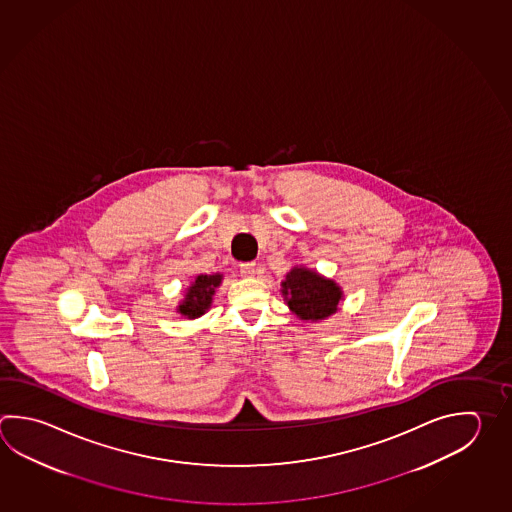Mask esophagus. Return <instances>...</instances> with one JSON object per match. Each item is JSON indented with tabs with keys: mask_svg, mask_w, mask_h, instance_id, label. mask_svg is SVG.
I'll return each mask as SVG.
<instances>
[{
	"mask_svg": "<svg viewBox=\"0 0 512 512\" xmlns=\"http://www.w3.org/2000/svg\"><path fill=\"white\" fill-rule=\"evenodd\" d=\"M241 273L244 277H253L255 275V262H242Z\"/></svg>",
	"mask_w": 512,
	"mask_h": 512,
	"instance_id": "34e87169",
	"label": "esophagus"
}]
</instances>
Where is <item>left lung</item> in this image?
<instances>
[{
  "instance_id": "obj_1",
  "label": "left lung",
  "mask_w": 512,
  "mask_h": 512,
  "mask_svg": "<svg viewBox=\"0 0 512 512\" xmlns=\"http://www.w3.org/2000/svg\"><path fill=\"white\" fill-rule=\"evenodd\" d=\"M282 286V297L300 320H324L335 315L342 290L335 280L322 277L315 270L295 266L288 271Z\"/></svg>"
}]
</instances>
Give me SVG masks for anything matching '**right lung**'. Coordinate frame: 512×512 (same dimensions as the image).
Wrapping results in <instances>:
<instances>
[{
  "instance_id": "add662e5",
  "label": "right lung",
  "mask_w": 512,
  "mask_h": 512,
  "mask_svg": "<svg viewBox=\"0 0 512 512\" xmlns=\"http://www.w3.org/2000/svg\"><path fill=\"white\" fill-rule=\"evenodd\" d=\"M221 282V273L197 275L188 286L181 304L177 306V313H181L184 319H199L212 306L213 295L221 286Z\"/></svg>"
}]
</instances>
